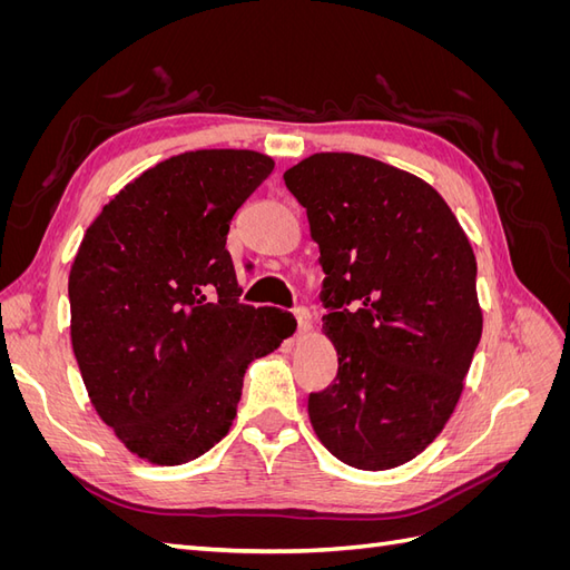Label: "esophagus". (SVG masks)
Listing matches in <instances>:
<instances>
[{"instance_id": "obj_1", "label": "esophagus", "mask_w": 570, "mask_h": 570, "mask_svg": "<svg viewBox=\"0 0 570 570\" xmlns=\"http://www.w3.org/2000/svg\"><path fill=\"white\" fill-rule=\"evenodd\" d=\"M295 318H297V335L308 333V327H312V314H308V308L297 306L295 308Z\"/></svg>"}]
</instances>
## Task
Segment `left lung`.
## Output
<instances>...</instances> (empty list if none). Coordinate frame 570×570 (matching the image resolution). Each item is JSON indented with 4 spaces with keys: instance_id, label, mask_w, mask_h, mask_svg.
Masks as SVG:
<instances>
[{
    "instance_id": "left-lung-1",
    "label": "left lung",
    "mask_w": 570,
    "mask_h": 570,
    "mask_svg": "<svg viewBox=\"0 0 570 570\" xmlns=\"http://www.w3.org/2000/svg\"><path fill=\"white\" fill-rule=\"evenodd\" d=\"M306 209L325 281L333 385L308 394L327 452L387 471L433 442L482 333L475 256L433 187L361 154L323 151L285 170Z\"/></svg>"
}]
</instances>
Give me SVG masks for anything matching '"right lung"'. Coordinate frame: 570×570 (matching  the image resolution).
<instances>
[{"mask_svg":"<svg viewBox=\"0 0 570 570\" xmlns=\"http://www.w3.org/2000/svg\"><path fill=\"white\" fill-rule=\"evenodd\" d=\"M273 170L249 149L170 157L128 183L68 275L71 342L99 419L132 454L180 465L228 435L254 358L295 318L239 302L226 239Z\"/></svg>","mask_w":570,"mask_h":570,"instance_id":"add662e5","label":"right lung"}]
</instances>
